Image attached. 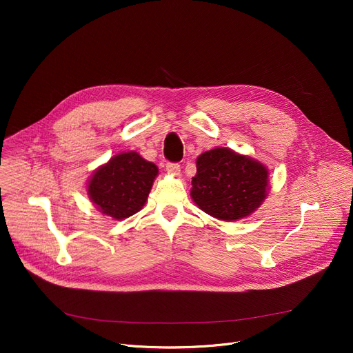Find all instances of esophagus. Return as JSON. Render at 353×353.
Segmentation results:
<instances>
[{"label": "esophagus", "mask_w": 353, "mask_h": 353, "mask_svg": "<svg viewBox=\"0 0 353 353\" xmlns=\"http://www.w3.org/2000/svg\"><path fill=\"white\" fill-rule=\"evenodd\" d=\"M165 170L172 173V174H180V164L179 163H167L165 164Z\"/></svg>", "instance_id": "34e87169"}]
</instances>
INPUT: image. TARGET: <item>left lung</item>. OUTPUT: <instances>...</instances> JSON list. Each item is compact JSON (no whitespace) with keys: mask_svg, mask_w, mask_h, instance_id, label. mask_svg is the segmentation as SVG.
<instances>
[{"mask_svg":"<svg viewBox=\"0 0 353 353\" xmlns=\"http://www.w3.org/2000/svg\"><path fill=\"white\" fill-rule=\"evenodd\" d=\"M190 196L210 216L233 221L261 208L269 192L266 165L230 148L217 147L196 160Z\"/></svg>","mask_w":353,"mask_h":353,"instance_id":"left-lung-1","label":"left lung"}]
</instances>
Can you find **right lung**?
Returning a JSON list of instances; mask_svg holds the SVG:
<instances>
[{"mask_svg":"<svg viewBox=\"0 0 353 353\" xmlns=\"http://www.w3.org/2000/svg\"><path fill=\"white\" fill-rule=\"evenodd\" d=\"M157 174V165L139 153H120L92 173L88 197L103 214L123 220L143 209Z\"/></svg>","mask_w":353,"mask_h":353,"instance_id":"right-lung-1","label":"right lung"}]
</instances>
